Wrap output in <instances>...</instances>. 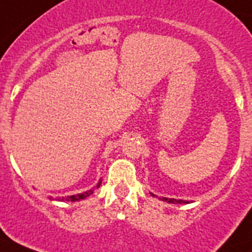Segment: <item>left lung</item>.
Wrapping results in <instances>:
<instances>
[{
  "label": "left lung",
  "mask_w": 252,
  "mask_h": 252,
  "mask_svg": "<svg viewBox=\"0 0 252 252\" xmlns=\"http://www.w3.org/2000/svg\"><path fill=\"white\" fill-rule=\"evenodd\" d=\"M151 195H154V197H157L155 194H153L151 193ZM161 201L164 202H168V203H178V204H182V203H189L188 201H183V199H175V198H166V197H161L160 198Z\"/></svg>",
  "instance_id": "1"
}]
</instances>
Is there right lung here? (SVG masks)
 <instances>
[{"label": "right lung", "mask_w": 252, "mask_h": 252, "mask_svg": "<svg viewBox=\"0 0 252 252\" xmlns=\"http://www.w3.org/2000/svg\"><path fill=\"white\" fill-rule=\"evenodd\" d=\"M101 183H102V180H99L98 183H97V186L93 187V188L90 189V190H87V192L78 193V194H74V195H68V197L55 198V199H57V201H62V202H78V201H81V199H84V198L90 197V195L93 193V190H94V189L99 188ZM50 199H53V197H50Z\"/></svg>", "instance_id": "add662e5"}]
</instances>
